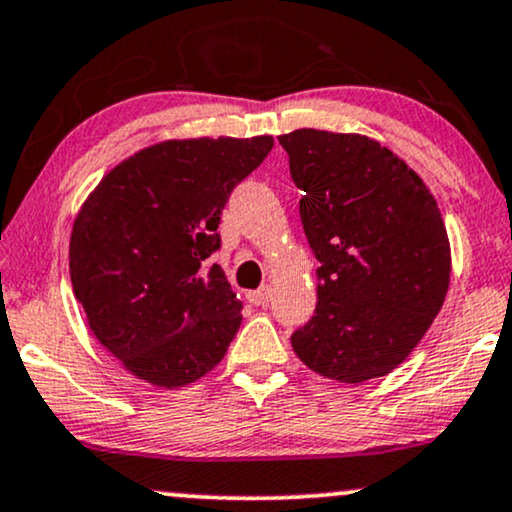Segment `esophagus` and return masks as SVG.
<instances>
[{"label":"esophagus","mask_w":512,"mask_h":512,"mask_svg":"<svg viewBox=\"0 0 512 512\" xmlns=\"http://www.w3.org/2000/svg\"><path fill=\"white\" fill-rule=\"evenodd\" d=\"M248 300L252 304H257V307H267L269 300H271V288L264 286L260 290H252V293H248Z\"/></svg>","instance_id":"esophagus-1"}]
</instances>
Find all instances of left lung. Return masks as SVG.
Wrapping results in <instances>:
<instances>
[{"instance_id": "8db88e82", "label": "left lung", "mask_w": 512, "mask_h": 512, "mask_svg": "<svg viewBox=\"0 0 512 512\" xmlns=\"http://www.w3.org/2000/svg\"><path fill=\"white\" fill-rule=\"evenodd\" d=\"M304 191L300 217L319 260L314 316L293 333L304 366L357 385L394 371L442 309L451 248L423 179L361 134L278 137Z\"/></svg>"}]
</instances>
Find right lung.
<instances>
[{"mask_svg": "<svg viewBox=\"0 0 512 512\" xmlns=\"http://www.w3.org/2000/svg\"><path fill=\"white\" fill-rule=\"evenodd\" d=\"M274 139H172L122 160L84 200L70 281L89 328L155 387L196 383L224 359L241 309L219 264V215Z\"/></svg>", "mask_w": 512, "mask_h": 512, "instance_id": "obj_1", "label": "right lung"}]
</instances>
